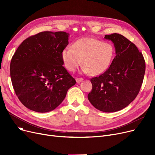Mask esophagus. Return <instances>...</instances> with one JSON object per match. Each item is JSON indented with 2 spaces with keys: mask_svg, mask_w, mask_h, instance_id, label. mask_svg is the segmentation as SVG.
Segmentation results:
<instances>
[{
  "mask_svg": "<svg viewBox=\"0 0 155 155\" xmlns=\"http://www.w3.org/2000/svg\"><path fill=\"white\" fill-rule=\"evenodd\" d=\"M75 80H76V82L77 83H80V82H81L83 80V78H76Z\"/></svg>",
  "mask_w": 155,
  "mask_h": 155,
  "instance_id": "1",
  "label": "esophagus"
}]
</instances>
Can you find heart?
Here are the masks:
<instances>
[{
    "instance_id": "heart-1",
    "label": "heart",
    "mask_w": 155,
    "mask_h": 155,
    "mask_svg": "<svg viewBox=\"0 0 155 155\" xmlns=\"http://www.w3.org/2000/svg\"><path fill=\"white\" fill-rule=\"evenodd\" d=\"M114 53L112 44L95 38H84L76 41L72 48L64 49L61 58L69 71H74L82 61V71L92 76H97L109 68Z\"/></svg>"
}]
</instances>
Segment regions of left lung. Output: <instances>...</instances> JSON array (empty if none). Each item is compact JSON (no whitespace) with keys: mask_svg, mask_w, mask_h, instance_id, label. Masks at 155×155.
<instances>
[{"mask_svg":"<svg viewBox=\"0 0 155 155\" xmlns=\"http://www.w3.org/2000/svg\"><path fill=\"white\" fill-rule=\"evenodd\" d=\"M116 50L109 68L99 77L91 79L92 91L88 99L93 106L104 112L125 108L139 93L145 73V61L136 45L123 35H105Z\"/></svg>","mask_w":155,"mask_h":155,"instance_id":"obj_1","label":"left lung"}]
</instances>
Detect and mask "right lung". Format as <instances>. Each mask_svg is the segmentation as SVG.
Listing matches in <instances>:
<instances>
[{
    "label": "right lung",
    "instance_id": "right-lung-1",
    "mask_svg": "<svg viewBox=\"0 0 155 155\" xmlns=\"http://www.w3.org/2000/svg\"><path fill=\"white\" fill-rule=\"evenodd\" d=\"M68 37L63 31L41 32L23 41L14 54L10 64L12 86L28 109L38 112L54 110L76 84L63 66L61 53Z\"/></svg>",
    "mask_w": 155,
    "mask_h": 155
}]
</instances>
